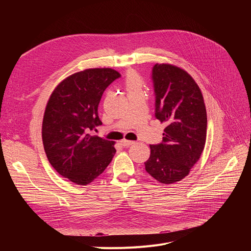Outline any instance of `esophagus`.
I'll return each mask as SVG.
<instances>
[{"label":"esophagus","mask_w":251,"mask_h":251,"mask_svg":"<svg viewBox=\"0 0 251 251\" xmlns=\"http://www.w3.org/2000/svg\"><path fill=\"white\" fill-rule=\"evenodd\" d=\"M121 144H122V146L123 147H130V146H132V144H134L135 142L134 141H131V140H127V139H122L121 141Z\"/></svg>","instance_id":"1"}]
</instances>
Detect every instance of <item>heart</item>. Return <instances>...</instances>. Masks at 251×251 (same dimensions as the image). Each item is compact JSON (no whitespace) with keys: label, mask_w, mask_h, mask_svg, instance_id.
<instances>
[{"label":"heart","mask_w":251,"mask_h":251,"mask_svg":"<svg viewBox=\"0 0 251 251\" xmlns=\"http://www.w3.org/2000/svg\"><path fill=\"white\" fill-rule=\"evenodd\" d=\"M141 79L137 74H131L126 79V88L128 91H133L140 89Z\"/></svg>","instance_id":"b5f03b06"}]
</instances>
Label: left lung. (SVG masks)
<instances>
[{
  "instance_id": "1",
  "label": "left lung",
  "mask_w": 251,
  "mask_h": 251,
  "mask_svg": "<svg viewBox=\"0 0 251 251\" xmlns=\"http://www.w3.org/2000/svg\"><path fill=\"white\" fill-rule=\"evenodd\" d=\"M155 118L167 126L163 142L150 146L146 171L156 181L185 178L200 160L206 140V110L200 86L185 70L171 64L152 68Z\"/></svg>"
}]
</instances>
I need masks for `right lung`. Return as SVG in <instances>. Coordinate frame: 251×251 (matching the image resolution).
I'll list each match as a JSON object with an SVG mask.
<instances>
[{"mask_svg":"<svg viewBox=\"0 0 251 251\" xmlns=\"http://www.w3.org/2000/svg\"><path fill=\"white\" fill-rule=\"evenodd\" d=\"M112 68H90L62 80L51 92L44 114L42 137L48 160L77 185L99 177L116 153L115 141L92 135L101 125L98 107L104 89L120 77Z\"/></svg>","mask_w":251,"mask_h":251,"instance_id":"obj_1","label":"right lung"}]
</instances>
